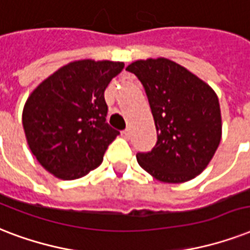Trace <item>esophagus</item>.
Here are the masks:
<instances>
[{"label": "esophagus", "instance_id": "34e87169", "mask_svg": "<svg viewBox=\"0 0 250 250\" xmlns=\"http://www.w3.org/2000/svg\"><path fill=\"white\" fill-rule=\"evenodd\" d=\"M121 135H123L124 138H129V137H130V130H129V129H125V130H123L121 131Z\"/></svg>", "mask_w": 250, "mask_h": 250}]
</instances>
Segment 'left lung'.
I'll list each match as a JSON object with an SVG mask.
<instances>
[{
	"instance_id": "left-lung-1",
	"label": "left lung",
	"mask_w": 250,
	"mask_h": 250,
	"mask_svg": "<svg viewBox=\"0 0 250 250\" xmlns=\"http://www.w3.org/2000/svg\"><path fill=\"white\" fill-rule=\"evenodd\" d=\"M145 87L158 141L138 152L139 166L168 184L185 183L208 167L222 138L215 91L185 67L167 59L138 60L126 67Z\"/></svg>"
}]
</instances>
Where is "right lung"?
Listing matches in <instances>:
<instances>
[{
  "label": "right lung",
  "mask_w": 250,
  "mask_h": 250,
  "mask_svg": "<svg viewBox=\"0 0 250 250\" xmlns=\"http://www.w3.org/2000/svg\"><path fill=\"white\" fill-rule=\"evenodd\" d=\"M124 62L79 60L60 67L39 84L23 108L31 152L46 171L75 180L103 162L120 131L107 124L104 91Z\"/></svg>",
  "instance_id": "obj_1"
}]
</instances>
